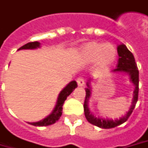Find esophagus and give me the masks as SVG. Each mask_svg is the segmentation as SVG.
<instances>
[{
  "instance_id": "1",
  "label": "esophagus",
  "mask_w": 148,
  "mask_h": 148,
  "mask_svg": "<svg viewBox=\"0 0 148 148\" xmlns=\"http://www.w3.org/2000/svg\"><path fill=\"white\" fill-rule=\"evenodd\" d=\"M77 82L79 86H83L85 85V80H84L83 78H82V77H80V78L77 79Z\"/></svg>"
}]
</instances>
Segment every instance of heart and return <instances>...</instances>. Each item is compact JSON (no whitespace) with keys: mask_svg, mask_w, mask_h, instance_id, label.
I'll return each mask as SVG.
<instances>
[{"mask_svg":"<svg viewBox=\"0 0 148 148\" xmlns=\"http://www.w3.org/2000/svg\"><path fill=\"white\" fill-rule=\"evenodd\" d=\"M115 48L110 44L97 42H90L85 44L80 51V57L82 62L91 63L96 62V65L104 68L111 65L116 58Z\"/></svg>","mask_w":148,"mask_h":148,"instance_id":"obj_1","label":"heart"}]
</instances>
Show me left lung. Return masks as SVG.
Returning a JSON list of instances; mask_svg holds the SVG:
<instances>
[{"label":"left lung","mask_w":148,"mask_h":148,"mask_svg":"<svg viewBox=\"0 0 148 148\" xmlns=\"http://www.w3.org/2000/svg\"><path fill=\"white\" fill-rule=\"evenodd\" d=\"M117 51H118L119 58L118 61L116 68L113 69L111 71L114 72V73H125L129 77L130 82L134 85L132 105L130 106L128 112H126V114L124 115H123L122 117H120L119 119H109V118L95 116L89 109V100L91 97V91H92L91 86H90L91 79H89L88 82L86 83L87 88H86V99H85V102H84L85 116L89 123L101 128H114V127H117L124 122H126L135 108V105L137 104L138 98L139 72L138 70V66H137L136 62L134 59V55L127 49V47L123 43L118 45Z\"/></svg>","instance_id":"1"}]
</instances>
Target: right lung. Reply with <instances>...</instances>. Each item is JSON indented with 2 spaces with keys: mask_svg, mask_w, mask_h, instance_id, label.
Here are the masks:
<instances>
[{
  "mask_svg": "<svg viewBox=\"0 0 148 148\" xmlns=\"http://www.w3.org/2000/svg\"><path fill=\"white\" fill-rule=\"evenodd\" d=\"M41 47L39 42H31L25 44L18 50H22V49H37ZM77 87V83L76 81H71L64 88L60 91L59 95L58 96V99L56 102V105L54 107L51 114H49L47 117H45L40 121L34 123H29V124L34 125V126H49L51 124H53L57 122L62 116V105L64 104L67 96L71 94V92Z\"/></svg>",
  "mask_w": 148,
  "mask_h": 148,
  "instance_id": "1",
  "label": "right lung"
}]
</instances>
